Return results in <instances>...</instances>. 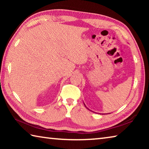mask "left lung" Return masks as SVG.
<instances>
[{
  "label": "left lung",
  "mask_w": 149,
  "mask_h": 149,
  "mask_svg": "<svg viewBox=\"0 0 149 149\" xmlns=\"http://www.w3.org/2000/svg\"><path fill=\"white\" fill-rule=\"evenodd\" d=\"M87 109H89V108H87Z\"/></svg>",
  "instance_id": "obj_1"
}]
</instances>
